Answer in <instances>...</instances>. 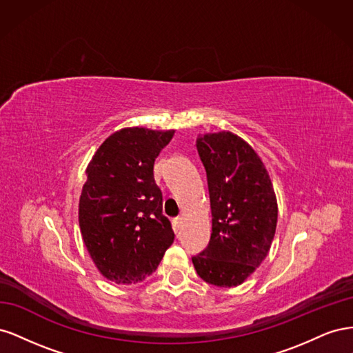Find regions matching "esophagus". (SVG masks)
Wrapping results in <instances>:
<instances>
[{"mask_svg":"<svg viewBox=\"0 0 353 353\" xmlns=\"http://www.w3.org/2000/svg\"><path fill=\"white\" fill-rule=\"evenodd\" d=\"M172 225H174V230L178 231L181 228V225H183V218L181 216H176L172 219Z\"/></svg>","mask_w":353,"mask_h":353,"instance_id":"obj_1","label":"esophagus"}]
</instances>
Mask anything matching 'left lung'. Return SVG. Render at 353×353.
Returning <instances> with one entry per match:
<instances>
[{"label":"left lung","instance_id":"left-lung-1","mask_svg":"<svg viewBox=\"0 0 353 353\" xmlns=\"http://www.w3.org/2000/svg\"><path fill=\"white\" fill-rule=\"evenodd\" d=\"M197 152L208 176L212 234L191 259L203 281L236 287L262 263L274 240L279 208L272 183L253 148L231 132L200 137Z\"/></svg>","mask_w":353,"mask_h":353}]
</instances>
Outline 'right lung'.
<instances>
[{"label":"right lung","instance_id":"add662e5","mask_svg":"<svg viewBox=\"0 0 353 353\" xmlns=\"http://www.w3.org/2000/svg\"><path fill=\"white\" fill-rule=\"evenodd\" d=\"M174 132L125 128L100 145L87 168L79 199L82 239L99 271L116 284L145 280L174 243L153 175Z\"/></svg>","mask_w":353,"mask_h":353}]
</instances>
